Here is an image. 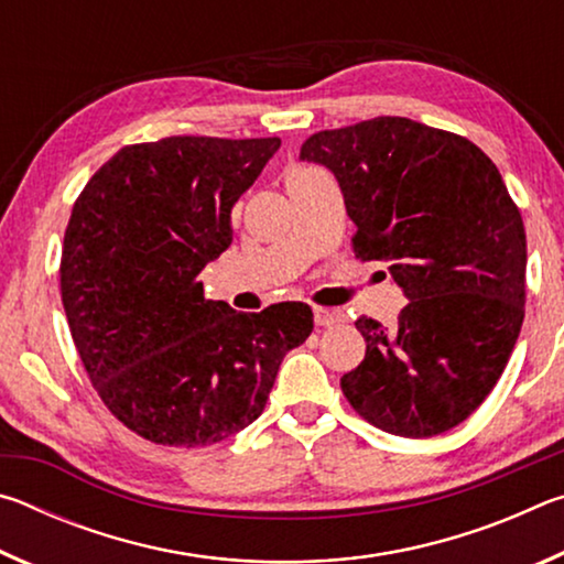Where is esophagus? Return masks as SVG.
Segmentation results:
<instances>
[{"label":"esophagus","mask_w":564,"mask_h":564,"mask_svg":"<svg viewBox=\"0 0 564 564\" xmlns=\"http://www.w3.org/2000/svg\"><path fill=\"white\" fill-rule=\"evenodd\" d=\"M313 318H316V326L321 328H330L343 321L340 311H330V308H313Z\"/></svg>","instance_id":"34e87169"}]
</instances>
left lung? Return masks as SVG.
<instances>
[{
    "instance_id": "obj_1",
    "label": "left lung",
    "mask_w": 564,
    "mask_h": 564,
    "mask_svg": "<svg viewBox=\"0 0 564 564\" xmlns=\"http://www.w3.org/2000/svg\"><path fill=\"white\" fill-rule=\"evenodd\" d=\"M333 171L360 261H383L408 305L398 326L360 316L366 358L343 395L376 427L433 437L473 415L508 366L524 318L528 241L498 166L473 141L405 117L305 139Z\"/></svg>"
}]
</instances>
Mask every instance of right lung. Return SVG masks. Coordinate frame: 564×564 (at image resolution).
I'll use <instances>...</instances> for the list:
<instances>
[{"instance_id": "add662e5", "label": "right lung", "mask_w": 564, "mask_h": 564, "mask_svg": "<svg viewBox=\"0 0 564 564\" xmlns=\"http://www.w3.org/2000/svg\"><path fill=\"white\" fill-rule=\"evenodd\" d=\"M281 139L166 137L117 151L76 198L62 248L74 346L111 415L156 445H214L263 413L305 303L238 313L198 273Z\"/></svg>"}]
</instances>
